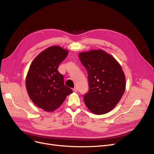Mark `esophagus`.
<instances>
[{
	"mask_svg": "<svg viewBox=\"0 0 154 154\" xmlns=\"http://www.w3.org/2000/svg\"><path fill=\"white\" fill-rule=\"evenodd\" d=\"M73 91H74V92H78V88H77L76 87L74 88H73Z\"/></svg>",
	"mask_w": 154,
	"mask_h": 154,
	"instance_id": "1",
	"label": "esophagus"
}]
</instances>
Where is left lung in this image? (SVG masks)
<instances>
[{"mask_svg":"<svg viewBox=\"0 0 154 154\" xmlns=\"http://www.w3.org/2000/svg\"><path fill=\"white\" fill-rule=\"evenodd\" d=\"M88 73L89 91L85 103L92 113L102 115L116 106L123 95L126 78L122 66L112 56L102 49L79 54Z\"/></svg>","mask_w":154,"mask_h":154,"instance_id":"8db88e82","label":"left lung"}]
</instances>
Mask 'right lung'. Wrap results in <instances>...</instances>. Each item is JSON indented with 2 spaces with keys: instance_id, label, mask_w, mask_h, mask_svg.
Returning <instances> with one entry per match:
<instances>
[{
  "instance_id": "add662e5",
  "label": "right lung",
  "mask_w": 154,
  "mask_h": 154,
  "mask_svg": "<svg viewBox=\"0 0 154 154\" xmlns=\"http://www.w3.org/2000/svg\"><path fill=\"white\" fill-rule=\"evenodd\" d=\"M68 53V50L60 46H51L36 56L27 72V94L35 105L45 112L57 110L72 92L64 85L63 76L58 71L60 63Z\"/></svg>"
}]
</instances>
